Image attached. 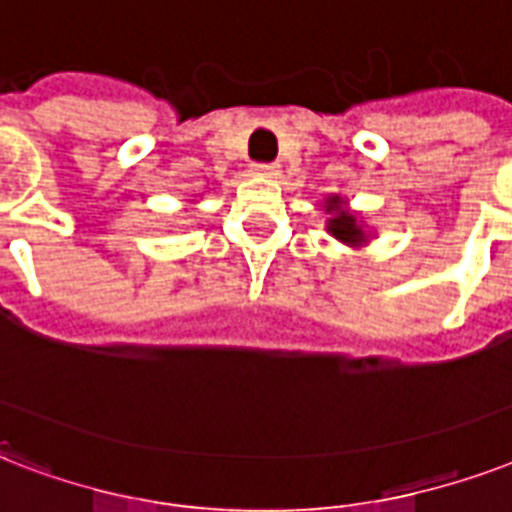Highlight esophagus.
Masks as SVG:
<instances>
[{
  "mask_svg": "<svg viewBox=\"0 0 512 512\" xmlns=\"http://www.w3.org/2000/svg\"><path fill=\"white\" fill-rule=\"evenodd\" d=\"M251 170L261 178H277V173H280V168H277V165H272V162H256Z\"/></svg>",
  "mask_w": 512,
  "mask_h": 512,
  "instance_id": "1",
  "label": "esophagus"
}]
</instances>
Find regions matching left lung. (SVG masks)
Masks as SVG:
<instances>
[{"mask_svg": "<svg viewBox=\"0 0 512 512\" xmlns=\"http://www.w3.org/2000/svg\"><path fill=\"white\" fill-rule=\"evenodd\" d=\"M326 213H334L331 219H328V232L336 237V240H342V243L352 245V248H358L368 240L366 227L360 224V219L355 213H350L344 208L342 197H328L326 200Z\"/></svg>", "mask_w": 512, "mask_h": 512, "instance_id": "obj_1", "label": "left lung"}]
</instances>
